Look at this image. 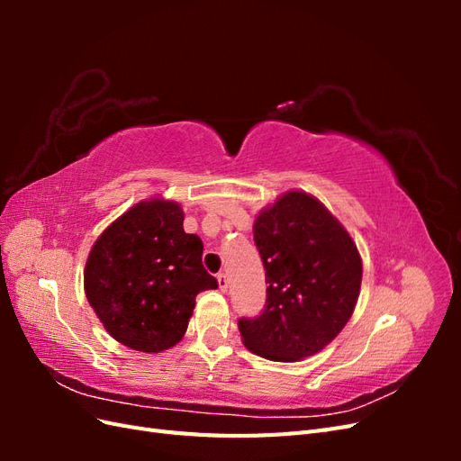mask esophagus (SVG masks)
Wrapping results in <instances>:
<instances>
[{
  "label": "esophagus",
  "instance_id": "esophagus-1",
  "mask_svg": "<svg viewBox=\"0 0 461 461\" xmlns=\"http://www.w3.org/2000/svg\"><path fill=\"white\" fill-rule=\"evenodd\" d=\"M217 285H219V288L225 292L227 288H229V276H227V273H219L217 275Z\"/></svg>",
  "mask_w": 461,
  "mask_h": 461
}]
</instances>
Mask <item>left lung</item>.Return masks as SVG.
<instances>
[{"label":"left lung","instance_id":"obj_1","mask_svg":"<svg viewBox=\"0 0 461 461\" xmlns=\"http://www.w3.org/2000/svg\"><path fill=\"white\" fill-rule=\"evenodd\" d=\"M254 240L269 286L265 310L239 321L244 346L271 361L321 352L357 303L364 267L352 236L312 194L288 190L261 209Z\"/></svg>","mask_w":461,"mask_h":461}]
</instances>
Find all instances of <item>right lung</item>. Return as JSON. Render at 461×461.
Wrapping results in <instances>:
<instances>
[{"mask_svg":"<svg viewBox=\"0 0 461 461\" xmlns=\"http://www.w3.org/2000/svg\"><path fill=\"white\" fill-rule=\"evenodd\" d=\"M176 202L132 205L97 236L86 267V298L105 330L136 352L158 354L183 340L196 296L217 288L202 265L200 236L183 229Z\"/></svg>","mask_w":461,"mask_h":461,"instance_id":"1","label":"right lung"}]
</instances>
